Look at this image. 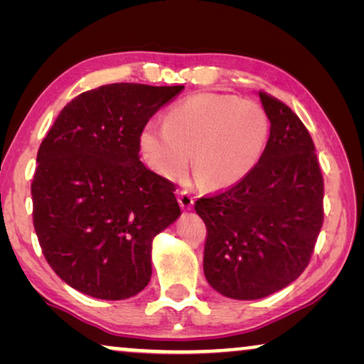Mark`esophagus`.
<instances>
[{
	"label": "esophagus",
	"mask_w": 364,
	"mask_h": 364,
	"mask_svg": "<svg viewBox=\"0 0 364 364\" xmlns=\"http://www.w3.org/2000/svg\"><path fill=\"white\" fill-rule=\"evenodd\" d=\"M178 203H181V207L183 208V210H191V208L193 207L192 193L188 191L178 192Z\"/></svg>",
	"instance_id": "1"
}]
</instances>
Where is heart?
Returning a JSON list of instances; mask_svg holds the SVG:
<instances>
[{"label":"heart","instance_id":"obj_1","mask_svg":"<svg viewBox=\"0 0 364 364\" xmlns=\"http://www.w3.org/2000/svg\"><path fill=\"white\" fill-rule=\"evenodd\" d=\"M270 121L260 104L217 92H198L171 107L166 124L141 134L147 166L178 178L191 166L208 188H228L253 172L265 152Z\"/></svg>","mask_w":364,"mask_h":364}]
</instances>
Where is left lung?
Returning <instances> with one entry per match:
<instances>
[{"mask_svg": "<svg viewBox=\"0 0 364 364\" xmlns=\"http://www.w3.org/2000/svg\"><path fill=\"white\" fill-rule=\"evenodd\" d=\"M270 121L265 152L240 183L196 202L207 227L203 273L233 300L272 295L301 275L323 225L315 144L287 104L260 91Z\"/></svg>", "mask_w": 364, "mask_h": 364, "instance_id": "8db88e82", "label": "left lung"}]
</instances>
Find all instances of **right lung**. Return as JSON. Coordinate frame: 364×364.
I'll use <instances>...</instances> for the list:
<instances>
[{
	"label": "right lung",
	"mask_w": 364,
	"mask_h": 364,
	"mask_svg": "<svg viewBox=\"0 0 364 364\" xmlns=\"http://www.w3.org/2000/svg\"><path fill=\"white\" fill-rule=\"evenodd\" d=\"M182 89H91L64 106L39 146L34 230L49 267L84 295L126 300L151 280L154 237L181 207L176 186L139 161L141 134Z\"/></svg>",
	"instance_id": "right-lung-1"
}]
</instances>
